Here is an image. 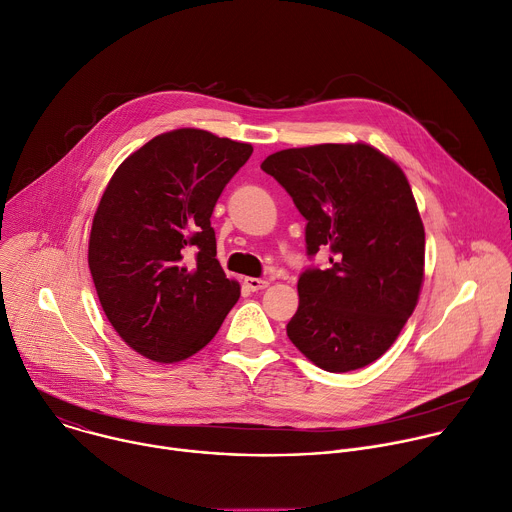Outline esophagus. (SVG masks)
Wrapping results in <instances>:
<instances>
[{
  "label": "esophagus",
  "instance_id": "34e87169",
  "mask_svg": "<svg viewBox=\"0 0 512 512\" xmlns=\"http://www.w3.org/2000/svg\"><path fill=\"white\" fill-rule=\"evenodd\" d=\"M244 284H246L252 292H258V290H264L266 286H270L268 280H264V278H252V276L244 278Z\"/></svg>",
  "mask_w": 512,
  "mask_h": 512
}]
</instances>
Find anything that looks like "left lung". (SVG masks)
<instances>
[{
    "label": "left lung",
    "instance_id": "left-lung-1",
    "mask_svg": "<svg viewBox=\"0 0 512 512\" xmlns=\"http://www.w3.org/2000/svg\"><path fill=\"white\" fill-rule=\"evenodd\" d=\"M306 220V250H331V266L298 278L292 345L331 373L379 359L412 317L426 232L401 167L367 143L282 149L260 165Z\"/></svg>",
    "mask_w": 512,
    "mask_h": 512
}]
</instances>
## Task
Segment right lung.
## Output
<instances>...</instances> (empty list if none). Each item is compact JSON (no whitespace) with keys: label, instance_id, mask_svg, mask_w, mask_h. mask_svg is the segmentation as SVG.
<instances>
[{"label":"right lung","instance_id":"right-lung-1","mask_svg":"<svg viewBox=\"0 0 512 512\" xmlns=\"http://www.w3.org/2000/svg\"><path fill=\"white\" fill-rule=\"evenodd\" d=\"M252 151L210 131L175 129L113 173L92 220L88 266L102 311L139 355L157 363L195 355L238 302L210 218Z\"/></svg>","mask_w":512,"mask_h":512}]
</instances>
